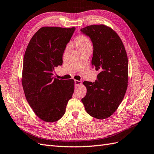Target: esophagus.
Returning <instances> with one entry per match:
<instances>
[{"label":"esophagus","instance_id":"34e87169","mask_svg":"<svg viewBox=\"0 0 154 154\" xmlns=\"http://www.w3.org/2000/svg\"><path fill=\"white\" fill-rule=\"evenodd\" d=\"M74 84H75V85L77 86L78 85L82 84V82L79 80H74Z\"/></svg>","mask_w":154,"mask_h":154}]
</instances>
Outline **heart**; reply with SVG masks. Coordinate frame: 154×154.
<instances>
[{
    "label": "heart",
    "instance_id": "obj_1",
    "mask_svg": "<svg viewBox=\"0 0 154 154\" xmlns=\"http://www.w3.org/2000/svg\"><path fill=\"white\" fill-rule=\"evenodd\" d=\"M75 43H76L77 49L91 46V41H90L87 36L84 35H78L75 38Z\"/></svg>",
    "mask_w": 154,
    "mask_h": 154
}]
</instances>
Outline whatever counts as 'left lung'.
Wrapping results in <instances>:
<instances>
[{"mask_svg":"<svg viewBox=\"0 0 154 154\" xmlns=\"http://www.w3.org/2000/svg\"><path fill=\"white\" fill-rule=\"evenodd\" d=\"M93 43L91 65L99 70L95 82L84 81L87 93L82 99L87 113L102 119L117 110L128 83V59L121 38L104 25H92L80 29Z\"/></svg>","mask_w":154,"mask_h":154,"instance_id":"left-lung-1","label":"left lung"}]
</instances>
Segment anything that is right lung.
I'll list each match as a JSON object with an SVG mask.
<instances>
[{
  "mask_svg": "<svg viewBox=\"0 0 154 154\" xmlns=\"http://www.w3.org/2000/svg\"><path fill=\"white\" fill-rule=\"evenodd\" d=\"M76 28L44 27L30 40L23 58L22 85L30 106L46 122L58 121L72 98L74 81L53 76Z\"/></svg>",
  "mask_w": 154,
  "mask_h": 154,
  "instance_id": "add662e5",
  "label": "right lung"
}]
</instances>
